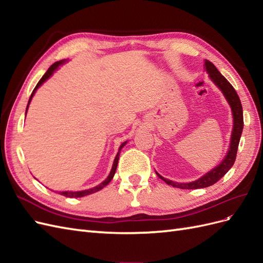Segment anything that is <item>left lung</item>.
Segmentation results:
<instances>
[{
    "label": "left lung",
    "mask_w": 263,
    "mask_h": 263,
    "mask_svg": "<svg viewBox=\"0 0 263 263\" xmlns=\"http://www.w3.org/2000/svg\"><path fill=\"white\" fill-rule=\"evenodd\" d=\"M205 69L209 72L214 83L219 87L222 93H224L225 98L228 101L229 105L233 110L234 128L232 133V140H230L229 150H228L227 156L224 159V161H222L219 165H217L216 168H214L209 173H206L202 178L193 182H190V183L173 182L171 180L164 179L163 177L160 176V174L156 172L159 178L163 180L166 184L172 185L173 187L193 190V189H203V187L211 186L225 176V174L229 171V169L234 165L236 160L237 150H238V146H239V140H240V136L243 128V115H242V106H241L240 99L238 97L237 92L235 91L234 86L227 81V79L224 76H221V73L217 70V68L215 67L211 61L205 60Z\"/></svg>",
    "instance_id": "1"
}]
</instances>
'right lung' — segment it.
<instances>
[{"label":"right lung","mask_w":263,"mask_h":263,"mask_svg":"<svg viewBox=\"0 0 263 263\" xmlns=\"http://www.w3.org/2000/svg\"><path fill=\"white\" fill-rule=\"evenodd\" d=\"M66 60H60V61H57V62H54L52 66H50V68L47 70V72L43 76V78L41 79V80L38 81V83H37V85L35 86V89H34V91H33V93H31V95H30V98H29V101H28V105H29V103H30V100H31V98H33V95L35 94V92H36V90L38 89L39 86H41L47 79H48L52 73H53V71L57 69L60 65H62L63 62H65ZM28 105H27V108H28ZM27 108H26V112H27ZM126 145V141L125 142H123V144L121 145V147H119V150H118V153H117V155H116V157H115V160H114V163H113V166H112V170H110V173H109V176L107 177V179L105 180V181H103L100 185H98V186H95V187H93V189H89V190H84V191H79V192H68V191H66V192H60V194L61 195H63V196H67V197H82V196H85V195H89V194H92V193H94V192H98V191H100V190H102L103 187H104L105 185H107L108 183L110 182V180L113 179V177H114V174H115V171H116V168H117V163H118V159H119V154H121V150H122V148L124 147Z\"/></svg>","instance_id":"obj_1"}]
</instances>
